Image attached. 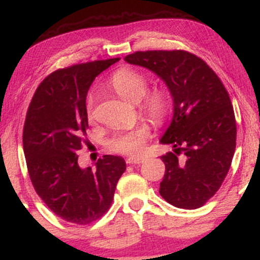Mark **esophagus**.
Masks as SVG:
<instances>
[{
	"label": "esophagus",
	"instance_id": "esophagus-1",
	"mask_svg": "<svg viewBox=\"0 0 260 260\" xmlns=\"http://www.w3.org/2000/svg\"><path fill=\"white\" fill-rule=\"evenodd\" d=\"M144 161H145L144 157L131 156L127 159V164H129V165H137V164H142V162H144Z\"/></svg>",
	"mask_w": 260,
	"mask_h": 260
}]
</instances>
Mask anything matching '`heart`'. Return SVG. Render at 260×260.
I'll use <instances>...</instances> for the list:
<instances>
[{
    "label": "heart",
    "instance_id": "heart-1",
    "mask_svg": "<svg viewBox=\"0 0 260 260\" xmlns=\"http://www.w3.org/2000/svg\"><path fill=\"white\" fill-rule=\"evenodd\" d=\"M110 86L122 99L129 103H138L142 100V110L155 123H161L168 117L170 111V99L168 92L156 89L145 95L148 90V78L145 74L131 67L116 71L110 79ZM94 96L88 95L85 103L86 115L89 120L94 112ZM148 131L144 128H136L117 132L107 140V148L115 153L138 154L143 150Z\"/></svg>",
    "mask_w": 260,
    "mask_h": 260
}]
</instances>
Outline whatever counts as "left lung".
Listing matches in <instances>:
<instances>
[{
	"label": "left lung",
	"instance_id": "8db88e82",
	"mask_svg": "<svg viewBox=\"0 0 260 260\" xmlns=\"http://www.w3.org/2000/svg\"><path fill=\"white\" fill-rule=\"evenodd\" d=\"M156 74L168 86L174 116L160 143L174 153L161 156L160 194L181 209H197L217 192L236 148V120L229 92L215 72L193 53L138 51L124 57ZM183 152L182 161L178 155Z\"/></svg>",
	"mask_w": 260,
	"mask_h": 260
}]
</instances>
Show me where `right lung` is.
Here are the masks:
<instances>
[{
  "label": "right lung",
  "mask_w": 260,
  "mask_h": 260,
  "mask_svg": "<svg viewBox=\"0 0 260 260\" xmlns=\"http://www.w3.org/2000/svg\"><path fill=\"white\" fill-rule=\"evenodd\" d=\"M120 58L74 64L47 76L26 112L23 149L38 196L68 222L86 225L111 205L126 170L123 157L104 155L95 169H82L77 151L88 129L85 101L91 83Z\"/></svg>",
  "instance_id": "right-lung-1"
}]
</instances>
